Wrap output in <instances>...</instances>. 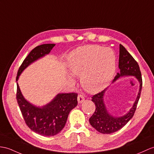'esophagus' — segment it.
Returning a JSON list of instances; mask_svg holds the SVG:
<instances>
[{"label": "esophagus", "mask_w": 154, "mask_h": 154, "mask_svg": "<svg viewBox=\"0 0 154 154\" xmlns=\"http://www.w3.org/2000/svg\"><path fill=\"white\" fill-rule=\"evenodd\" d=\"M77 100H78L79 103H82L85 100L84 96L81 94H79L78 97H77Z\"/></svg>", "instance_id": "34e87169"}]
</instances>
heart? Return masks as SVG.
I'll return each mask as SVG.
<instances>
[{
    "label": "heart",
    "mask_w": 154,
    "mask_h": 154,
    "mask_svg": "<svg viewBox=\"0 0 154 154\" xmlns=\"http://www.w3.org/2000/svg\"><path fill=\"white\" fill-rule=\"evenodd\" d=\"M116 55L112 49L98 45L78 48L69 57V67L74 75L81 76L86 91L96 93L112 81L116 71Z\"/></svg>",
    "instance_id": "heart-1"
}]
</instances>
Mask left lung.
Here are the masks:
<instances>
[{
    "mask_svg": "<svg viewBox=\"0 0 154 154\" xmlns=\"http://www.w3.org/2000/svg\"><path fill=\"white\" fill-rule=\"evenodd\" d=\"M119 67L120 72L117 73L113 82L116 81L120 77L133 75L137 79L140 83V89L133 108L126 115L119 117H115L110 115L106 109V106L103 103V95L106 89L92 96V101L94 103L96 109L93 115L89 119V122L96 131L102 134L115 133L125 125L133 117L140 96L142 79L140 67L137 61L121 44L119 45Z\"/></svg>",
    "mask_w": 154,
    "mask_h": 154,
    "instance_id": "1",
    "label": "left lung"
}]
</instances>
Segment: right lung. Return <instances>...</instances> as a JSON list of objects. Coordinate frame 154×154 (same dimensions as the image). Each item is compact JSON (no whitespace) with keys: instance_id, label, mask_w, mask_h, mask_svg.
<instances>
[{"instance_id":"1","label":"right lung","mask_w":154,"mask_h":154,"mask_svg":"<svg viewBox=\"0 0 154 154\" xmlns=\"http://www.w3.org/2000/svg\"><path fill=\"white\" fill-rule=\"evenodd\" d=\"M54 46V44H44L32 50L19 67L16 81L23 69L35 60L48 54ZM16 100L28 127L38 134L52 137L60 133L65 126L71 110L77 105V94H58L47 105L38 108L23 98L17 83Z\"/></svg>"}]
</instances>
